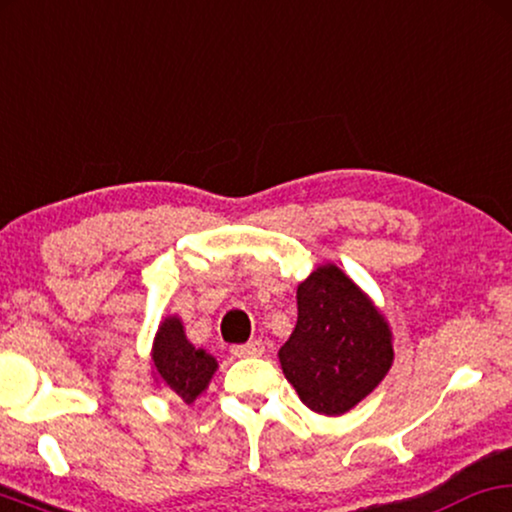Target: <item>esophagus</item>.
Returning a JSON list of instances; mask_svg holds the SVG:
<instances>
[{
	"instance_id": "obj_1",
	"label": "esophagus",
	"mask_w": 512,
	"mask_h": 512,
	"mask_svg": "<svg viewBox=\"0 0 512 512\" xmlns=\"http://www.w3.org/2000/svg\"><path fill=\"white\" fill-rule=\"evenodd\" d=\"M263 343L261 341H249L242 345H232L230 353L235 357H261L263 355Z\"/></svg>"
}]
</instances>
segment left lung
I'll return each mask as SVG.
<instances>
[{"instance_id":"left-lung-1","label":"left lung","mask_w":512,"mask_h":512,"mask_svg":"<svg viewBox=\"0 0 512 512\" xmlns=\"http://www.w3.org/2000/svg\"><path fill=\"white\" fill-rule=\"evenodd\" d=\"M296 303V327L277 353L284 376L315 414H348L393 367L386 315L334 263L298 284Z\"/></svg>"}]
</instances>
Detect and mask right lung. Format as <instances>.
<instances>
[{"mask_svg": "<svg viewBox=\"0 0 512 512\" xmlns=\"http://www.w3.org/2000/svg\"><path fill=\"white\" fill-rule=\"evenodd\" d=\"M150 357L157 386L169 390L185 404H192L209 388L218 369L214 355L188 341L178 315H169L159 322Z\"/></svg>", "mask_w": 512, "mask_h": 512, "instance_id": "right-lung-1", "label": "right lung"}]
</instances>
